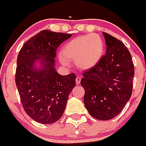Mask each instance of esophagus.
Instances as JSON below:
<instances>
[{"mask_svg": "<svg viewBox=\"0 0 146 146\" xmlns=\"http://www.w3.org/2000/svg\"><path fill=\"white\" fill-rule=\"evenodd\" d=\"M80 80H81V78H80V77H77L76 78V84L79 85L80 83Z\"/></svg>", "mask_w": 146, "mask_h": 146, "instance_id": "1", "label": "esophagus"}]
</instances>
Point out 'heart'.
Here are the masks:
<instances>
[{"label": "heart", "instance_id": "heart-1", "mask_svg": "<svg viewBox=\"0 0 146 146\" xmlns=\"http://www.w3.org/2000/svg\"><path fill=\"white\" fill-rule=\"evenodd\" d=\"M104 43L100 36L89 34L74 37L63 46L60 61L64 66H69V61H74L78 68L88 70L98 65L104 54Z\"/></svg>", "mask_w": 146, "mask_h": 146}]
</instances>
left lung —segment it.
<instances>
[{
    "mask_svg": "<svg viewBox=\"0 0 146 146\" xmlns=\"http://www.w3.org/2000/svg\"><path fill=\"white\" fill-rule=\"evenodd\" d=\"M106 52L98 65L83 73L84 104L98 119L108 120L122 111L132 94L134 68L124 43L103 32Z\"/></svg>",
    "mask_w": 146,
    "mask_h": 146,
    "instance_id": "obj_1",
    "label": "left lung"
}]
</instances>
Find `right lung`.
<instances>
[{"instance_id": "1", "label": "right lung", "mask_w": 146, "mask_h": 146, "mask_svg": "<svg viewBox=\"0 0 146 146\" xmlns=\"http://www.w3.org/2000/svg\"><path fill=\"white\" fill-rule=\"evenodd\" d=\"M71 34L43 30L26 42L17 59L15 83L21 103L32 119L52 124L64 112L76 75H60L55 69L57 48ZM36 62L41 66L36 68Z\"/></svg>"}]
</instances>
